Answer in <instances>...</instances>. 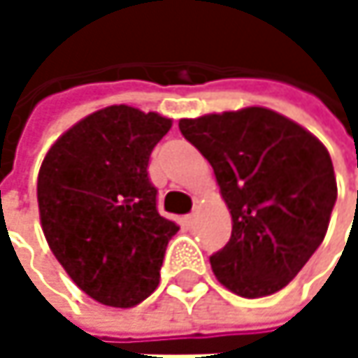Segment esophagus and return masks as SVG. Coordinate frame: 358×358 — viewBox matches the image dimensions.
<instances>
[{
	"instance_id": "esophagus-1",
	"label": "esophagus",
	"mask_w": 358,
	"mask_h": 358,
	"mask_svg": "<svg viewBox=\"0 0 358 358\" xmlns=\"http://www.w3.org/2000/svg\"><path fill=\"white\" fill-rule=\"evenodd\" d=\"M184 222H186V224H192V222H194V211H192V213H188V215L184 217Z\"/></svg>"
}]
</instances>
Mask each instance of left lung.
I'll return each mask as SVG.
<instances>
[{"label": "left lung", "instance_id": "8db88e82", "mask_svg": "<svg viewBox=\"0 0 358 358\" xmlns=\"http://www.w3.org/2000/svg\"><path fill=\"white\" fill-rule=\"evenodd\" d=\"M180 132L211 164L232 215L228 245L209 257L234 294L282 290L323 243L338 196L327 149L267 108L182 117Z\"/></svg>", "mask_w": 358, "mask_h": 358}]
</instances>
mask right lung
I'll list each match as a JSON object with an SVG mask.
<instances>
[{
    "label": "right lung",
    "mask_w": 358,
    "mask_h": 358,
    "mask_svg": "<svg viewBox=\"0 0 358 358\" xmlns=\"http://www.w3.org/2000/svg\"><path fill=\"white\" fill-rule=\"evenodd\" d=\"M172 120L130 106L99 109L47 151L36 180L41 228L72 282L101 305L128 309L159 284L180 228L159 215L147 166Z\"/></svg>",
    "instance_id": "1"
}]
</instances>
